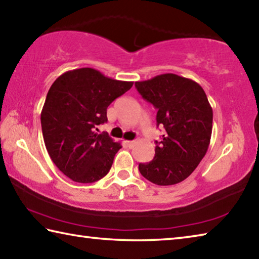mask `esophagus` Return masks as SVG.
I'll return each mask as SVG.
<instances>
[{
  "instance_id": "obj_1",
  "label": "esophagus",
  "mask_w": 259,
  "mask_h": 259,
  "mask_svg": "<svg viewBox=\"0 0 259 259\" xmlns=\"http://www.w3.org/2000/svg\"><path fill=\"white\" fill-rule=\"evenodd\" d=\"M125 144H126V146H128L129 148H131V147H134L135 142H134V140H128V142H125Z\"/></svg>"
}]
</instances>
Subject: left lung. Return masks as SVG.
I'll return each mask as SVG.
<instances>
[{
	"label": "left lung",
	"instance_id": "1",
	"mask_svg": "<svg viewBox=\"0 0 259 259\" xmlns=\"http://www.w3.org/2000/svg\"><path fill=\"white\" fill-rule=\"evenodd\" d=\"M140 95L157 109V126L165 134L156 142L155 156L139 171L158 186H172L189 177L207 152L213 110L199 83L175 73L136 81Z\"/></svg>",
	"mask_w": 259,
	"mask_h": 259
}]
</instances>
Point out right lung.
<instances>
[{
	"instance_id": "right-lung-1",
	"label": "right lung",
	"mask_w": 259,
	"mask_h": 259,
	"mask_svg": "<svg viewBox=\"0 0 259 259\" xmlns=\"http://www.w3.org/2000/svg\"><path fill=\"white\" fill-rule=\"evenodd\" d=\"M133 84L81 68L61 74L51 86L40 113L44 143L52 161L72 181L92 183L109 173L122 146L97 134V125L107 121V106Z\"/></svg>"
}]
</instances>
